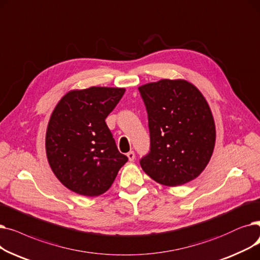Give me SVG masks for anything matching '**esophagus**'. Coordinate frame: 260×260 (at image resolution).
Masks as SVG:
<instances>
[{
  "mask_svg": "<svg viewBox=\"0 0 260 260\" xmlns=\"http://www.w3.org/2000/svg\"><path fill=\"white\" fill-rule=\"evenodd\" d=\"M127 156H128L130 162H132V160L135 158V153H134V151H129V152L127 153Z\"/></svg>",
  "mask_w": 260,
  "mask_h": 260,
  "instance_id": "esophagus-1",
  "label": "esophagus"
}]
</instances>
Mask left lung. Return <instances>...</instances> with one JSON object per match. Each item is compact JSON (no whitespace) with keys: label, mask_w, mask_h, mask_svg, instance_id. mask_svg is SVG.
<instances>
[{"label":"left lung","mask_w":260,"mask_h":260,"mask_svg":"<svg viewBox=\"0 0 260 260\" xmlns=\"http://www.w3.org/2000/svg\"><path fill=\"white\" fill-rule=\"evenodd\" d=\"M139 91L150 132V151L140 160L143 170L165 186L200 176L216 142L214 117L202 93L183 79L146 83Z\"/></svg>","instance_id":"left-lung-1"}]
</instances>
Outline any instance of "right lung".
Here are the masks:
<instances>
[{
    "mask_svg": "<svg viewBox=\"0 0 260 260\" xmlns=\"http://www.w3.org/2000/svg\"><path fill=\"white\" fill-rule=\"evenodd\" d=\"M125 91L107 86L73 90L55 107L46 130V155L70 190L86 197L106 192L128 160L105 121Z\"/></svg>",
    "mask_w": 260,
    "mask_h": 260,
    "instance_id": "obj_1",
    "label": "right lung"
}]
</instances>
